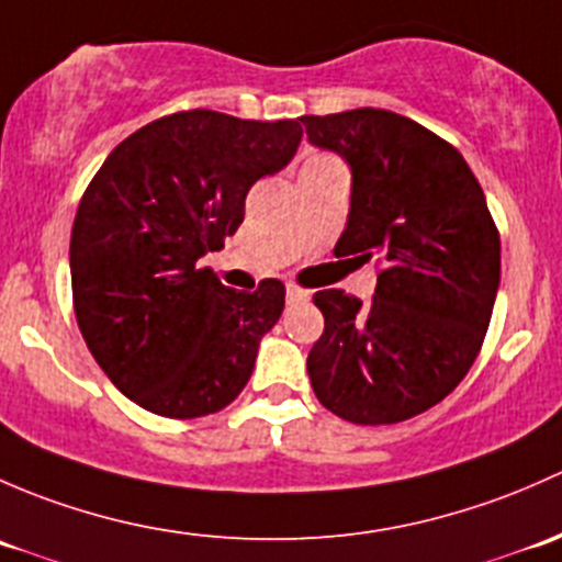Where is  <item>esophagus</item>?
Here are the masks:
<instances>
[{"label":"esophagus","mask_w":562,"mask_h":562,"mask_svg":"<svg viewBox=\"0 0 562 562\" xmlns=\"http://www.w3.org/2000/svg\"><path fill=\"white\" fill-rule=\"evenodd\" d=\"M305 300H311V292H308V289H300V286H286V303H289V305L305 303Z\"/></svg>","instance_id":"1"}]
</instances>
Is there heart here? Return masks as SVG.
Wrapping results in <instances>:
<instances>
[{
	"instance_id": "heart-1",
	"label": "heart",
	"mask_w": 562,
	"mask_h": 562,
	"mask_svg": "<svg viewBox=\"0 0 562 562\" xmlns=\"http://www.w3.org/2000/svg\"><path fill=\"white\" fill-rule=\"evenodd\" d=\"M322 165H335V161L329 159V156L314 154V156H308V159H305V165H303V167H322Z\"/></svg>"
}]
</instances>
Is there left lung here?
Segmentation results:
<instances>
[{
	"label": "left lung",
	"mask_w": 562,
	"mask_h": 562,
	"mask_svg": "<svg viewBox=\"0 0 562 562\" xmlns=\"http://www.w3.org/2000/svg\"><path fill=\"white\" fill-rule=\"evenodd\" d=\"M311 146L351 170L335 257L379 259L370 303L314 294L324 333L308 379L324 408L355 425H395L465 379L501 283V238L462 154L406 115L357 108L303 115Z\"/></svg>",
	"instance_id": "8db88e82"
}]
</instances>
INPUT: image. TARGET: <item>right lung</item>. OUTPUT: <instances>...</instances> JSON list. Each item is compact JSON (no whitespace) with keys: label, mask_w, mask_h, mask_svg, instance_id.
Wrapping results in <instances>:
<instances>
[{"label":"right lung","mask_w":562,"mask_h":562,"mask_svg":"<svg viewBox=\"0 0 562 562\" xmlns=\"http://www.w3.org/2000/svg\"><path fill=\"white\" fill-rule=\"evenodd\" d=\"M297 121L189 110L110 151L69 238L75 319L108 379L151 414H216L251 379L283 283L224 286L200 259L243 222L246 194L297 154Z\"/></svg>","instance_id":"add662e5"}]
</instances>
